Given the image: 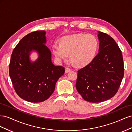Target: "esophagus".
I'll return each mask as SVG.
<instances>
[{
	"label": "esophagus",
	"mask_w": 132,
	"mask_h": 132,
	"mask_svg": "<svg viewBox=\"0 0 132 132\" xmlns=\"http://www.w3.org/2000/svg\"><path fill=\"white\" fill-rule=\"evenodd\" d=\"M71 71V68H65V73H68V72H69V71Z\"/></svg>",
	"instance_id": "34e87169"
}]
</instances>
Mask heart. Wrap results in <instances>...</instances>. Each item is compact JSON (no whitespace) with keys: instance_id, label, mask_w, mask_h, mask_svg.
<instances>
[{"instance_id":"b5f03b06","label":"heart","mask_w":132,"mask_h":132,"mask_svg":"<svg viewBox=\"0 0 132 132\" xmlns=\"http://www.w3.org/2000/svg\"><path fill=\"white\" fill-rule=\"evenodd\" d=\"M98 41L93 35L75 34L63 37L60 45L54 43L53 52L58 60L70 57L75 65L88 64L95 58L98 49Z\"/></svg>"}]
</instances>
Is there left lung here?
Masks as SVG:
<instances>
[{"label": "left lung", "mask_w": 132, "mask_h": 132, "mask_svg": "<svg viewBox=\"0 0 132 132\" xmlns=\"http://www.w3.org/2000/svg\"><path fill=\"white\" fill-rule=\"evenodd\" d=\"M99 52L78 71L76 88L85 101L101 102L116 94L124 76L122 52L114 39L100 31Z\"/></svg>", "instance_id": "left-lung-1"}]
</instances>
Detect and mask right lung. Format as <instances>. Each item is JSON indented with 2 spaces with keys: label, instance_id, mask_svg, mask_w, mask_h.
I'll use <instances>...</instances> for the list:
<instances>
[{
  "label": "right lung",
  "instance_id": "1",
  "mask_svg": "<svg viewBox=\"0 0 132 132\" xmlns=\"http://www.w3.org/2000/svg\"><path fill=\"white\" fill-rule=\"evenodd\" d=\"M45 31H36L23 37L15 47L9 64V75L14 90L23 100L30 102L46 100L53 94L58 79L65 72L64 67L54 65L51 52L44 44ZM32 50L38 52L39 57L31 63Z\"/></svg>",
  "mask_w": 132,
  "mask_h": 132
}]
</instances>
